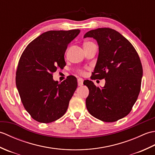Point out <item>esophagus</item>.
Segmentation results:
<instances>
[{"instance_id":"34e87169","label":"esophagus","mask_w":155,"mask_h":155,"mask_svg":"<svg viewBox=\"0 0 155 155\" xmlns=\"http://www.w3.org/2000/svg\"><path fill=\"white\" fill-rule=\"evenodd\" d=\"M83 84V79L81 78H78V86H82Z\"/></svg>"}]
</instances>
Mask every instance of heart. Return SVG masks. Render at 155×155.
<instances>
[{
	"mask_svg": "<svg viewBox=\"0 0 155 155\" xmlns=\"http://www.w3.org/2000/svg\"><path fill=\"white\" fill-rule=\"evenodd\" d=\"M89 44H92V42H85V43L84 44V45H89ZM80 72H81V74H83V73H84V72H83V71H81Z\"/></svg>",
	"mask_w": 155,
	"mask_h": 155,
	"instance_id": "1",
	"label": "heart"
}]
</instances>
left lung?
<instances>
[{
  "label": "left lung",
  "instance_id": "1",
  "mask_svg": "<svg viewBox=\"0 0 155 155\" xmlns=\"http://www.w3.org/2000/svg\"><path fill=\"white\" fill-rule=\"evenodd\" d=\"M93 38L98 45V57L92 79H105L103 87L84 81L89 94L88 111L102 121L112 123L130 113L139 96L143 67L135 48L119 32L109 28L91 30L84 38Z\"/></svg>",
  "mask_w": 155,
  "mask_h": 155
}]
</instances>
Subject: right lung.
<instances>
[{"instance_id":"add662e5","label":"right lung","mask_w":155,"mask_h":155,"mask_svg":"<svg viewBox=\"0 0 155 155\" xmlns=\"http://www.w3.org/2000/svg\"><path fill=\"white\" fill-rule=\"evenodd\" d=\"M81 31H50L31 42L23 51L16 72V84L23 106L39 123H49L65 114L77 88V78L69 76L58 83L52 73L66 65L68 45Z\"/></svg>"}]
</instances>
